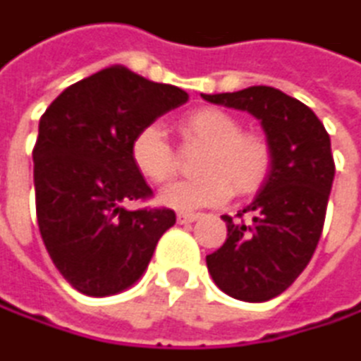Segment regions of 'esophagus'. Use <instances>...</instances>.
Segmentation results:
<instances>
[{"instance_id":"34e87169","label":"esophagus","mask_w":361,"mask_h":361,"mask_svg":"<svg viewBox=\"0 0 361 361\" xmlns=\"http://www.w3.org/2000/svg\"><path fill=\"white\" fill-rule=\"evenodd\" d=\"M200 218V214H189V212H180L178 216H176V220L180 222V224H189V222H195Z\"/></svg>"}]
</instances>
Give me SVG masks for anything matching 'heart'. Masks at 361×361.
Instances as JSON below:
<instances>
[{
    "label": "heart",
    "instance_id": "1",
    "mask_svg": "<svg viewBox=\"0 0 361 361\" xmlns=\"http://www.w3.org/2000/svg\"><path fill=\"white\" fill-rule=\"evenodd\" d=\"M187 141L205 145L197 170L202 176L178 180L159 193V203L178 212H193L255 193L272 168V147L266 137L241 130L239 118L220 108H200L180 120ZM130 158L141 176L166 183L176 168L174 152L158 124L141 128L130 143Z\"/></svg>",
    "mask_w": 361,
    "mask_h": 361
}]
</instances>
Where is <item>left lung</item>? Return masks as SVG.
Here are the masks:
<instances>
[{"label":"left lung","mask_w":361,"mask_h":361,"mask_svg":"<svg viewBox=\"0 0 361 361\" xmlns=\"http://www.w3.org/2000/svg\"><path fill=\"white\" fill-rule=\"evenodd\" d=\"M202 97L257 118L272 147L268 178L243 209L251 222L224 214L226 241L205 257L220 291L251 303L268 301L293 285L320 241L335 178L331 137L305 104L274 87Z\"/></svg>","instance_id":"8db88e82"}]
</instances>
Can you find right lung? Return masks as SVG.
Returning <instances> with one entry per match:
<instances>
[{
    "label": "right lung",
    "instance_id": "1",
    "mask_svg": "<svg viewBox=\"0 0 361 361\" xmlns=\"http://www.w3.org/2000/svg\"><path fill=\"white\" fill-rule=\"evenodd\" d=\"M189 95L110 66L64 89L39 120L32 149L37 220L56 268L85 295L108 297L147 270L172 209H126L152 195L130 158L135 135Z\"/></svg>",
    "mask_w": 361,
    "mask_h": 361
}]
</instances>
